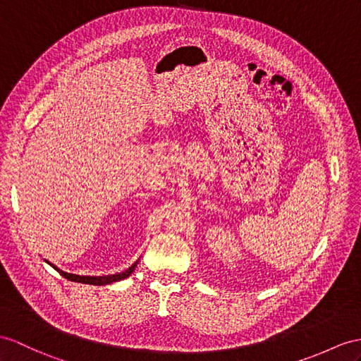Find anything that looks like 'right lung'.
Returning a JSON list of instances; mask_svg holds the SVG:
<instances>
[{"mask_svg": "<svg viewBox=\"0 0 361 361\" xmlns=\"http://www.w3.org/2000/svg\"><path fill=\"white\" fill-rule=\"evenodd\" d=\"M51 265V263H50ZM54 267V265H51ZM136 265L130 267L128 269H126L124 272H119V274H113V276H99V277H89V276H76V274H68V272H64L58 269L56 267H54L61 276L66 277L67 280H70V282H78V283H89V285H109V283H113V282H118V280H122L128 277L131 272H133Z\"/></svg>", "mask_w": 361, "mask_h": 361, "instance_id": "1", "label": "right lung"}]
</instances>
